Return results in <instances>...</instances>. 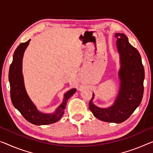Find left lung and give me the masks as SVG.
Returning a JSON list of instances; mask_svg holds the SVG:
<instances>
[{
  "mask_svg": "<svg viewBox=\"0 0 153 153\" xmlns=\"http://www.w3.org/2000/svg\"><path fill=\"white\" fill-rule=\"evenodd\" d=\"M120 55V68L118 72L120 88L114 104L101 108L93 103L94 94L89 107L96 117L107 123H121L127 120L139 106L144 94V69L140 54L129 43L123 33H115Z\"/></svg>",
  "mask_w": 153,
  "mask_h": 153,
  "instance_id": "left-lung-1",
  "label": "left lung"
}]
</instances>
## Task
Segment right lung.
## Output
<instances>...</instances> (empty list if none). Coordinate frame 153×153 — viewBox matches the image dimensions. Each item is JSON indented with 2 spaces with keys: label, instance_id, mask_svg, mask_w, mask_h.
I'll use <instances>...</instances> for the list:
<instances>
[{
  "label": "right lung",
  "instance_id": "obj_1",
  "mask_svg": "<svg viewBox=\"0 0 153 153\" xmlns=\"http://www.w3.org/2000/svg\"><path fill=\"white\" fill-rule=\"evenodd\" d=\"M30 41V39L25 43H21L13 53V61L9 72L11 101L13 106L20 112L22 116L28 122L35 125H46L57 123L64 114L68 100L74 94L76 90L73 88L65 92L63 95L62 104L52 114H46L37 109L26 90L22 74L23 56Z\"/></svg>",
  "mask_w": 153,
  "mask_h": 153
}]
</instances>
